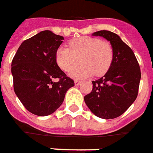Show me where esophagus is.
Instances as JSON below:
<instances>
[{
  "label": "esophagus",
  "mask_w": 153,
  "mask_h": 153,
  "mask_svg": "<svg viewBox=\"0 0 153 153\" xmlns=\"http://www.w3.org/2000/svg\"><path fill=\"white\" fill-rule=\"evenodd\" d=\"M81 81H78V80H76V81H75L74 82V83H75V85H80V84H81Z\"/></svg>",
  "instance_id": "obj_1"
}]
</instances>
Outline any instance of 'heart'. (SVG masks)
I'll return each mask as SVG.
<instances>
[{
  "label": "heart",
  "instance_id": "b5f03b06",
  "mask_svg": "<svg viewBox=\"0 0 153 153\" xmlns=\"http://www.w3.org/2000/svg\"><path fill=\"white\" fill-rule=\"evenodd\" d=\"M113 48L109 43L93 37L83 36L71 40L69 48L59 47L56 52V62L65 71H70L79 63L83 64L70 73L72 77L83 78L91 75L105 74L112 63Z\"/></svg>",
  "mask_w": 153,
  "mask_h": 153
}]
</instances>
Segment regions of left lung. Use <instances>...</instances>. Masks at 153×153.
<instances>
[{
  "label": "left lung",
  "instance_id": "obj_1",
  "mask_svg": "<svg viewBox=\"0 0 153 153\" xmlns=\"http://www.w3.org/2000/svg\"><path fill=\"white\" fill-rule=\"evenodd\" d=\"M108 40L113 48L112 63L104 76L92 82L91 92L84 97L92 113L105 120L123 114L137 96L141 71L134 52L116 33L100 30L92 33Z\"/></svg>",
  "mask_w": 153,
  "mask_h": 153
}]
</instances>
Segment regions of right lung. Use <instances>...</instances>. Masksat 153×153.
Listing matches in <instances>:
<instances>
[{"label": "right lung", "instance_id": "add662e5", "mask_svg": "<svg viewBox=\"0 0 153 153\" xmlns=\"http://www.w3.org/2000/svg\"><path fill=\"white\" fill-rule=\"evenodd\" d=\"M64 39L50 30L25 40L11 63L14 91L25 109L38 116H47L58 109L68 89L74 86L58 67L56 52ZM57 78L59 82H54Z\"/></svg>", "mask_w": 153, "mask_h": 153}]
</instances>
